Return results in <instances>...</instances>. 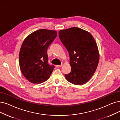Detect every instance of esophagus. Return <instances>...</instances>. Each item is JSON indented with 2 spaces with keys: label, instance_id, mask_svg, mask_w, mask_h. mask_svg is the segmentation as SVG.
<instances>
[{
  "label": "esophagus",
  "instance_id": "esophagus-1",
  "mask_svg": "<svg viewBox=\"0 0 120 120\" xmlns=\"http://www.w3.org/2000/svg\"><path fill=\"white\" fill-rule=\"evenodd\" d=\"M62 66V64H61V65H56V67L57 68H60V67H61Z\"/></svg>",
  "mask_w": 120,
  "mask_h": 120
}]
</instances>
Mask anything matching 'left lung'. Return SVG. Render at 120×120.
Here are the masks:
<instances>
[{"label":"left lung","instance_id":"left-lung-1","mask_svg":"<svg viewBox=\"0 0 120 120\" xmlns=\"http://www.w3.org/2000/svg\"><path fill=\"white\" fill-rule=\"evenodd\" d=\"M59 38L68 50L71 72L65 74L68 82L77 85L88 82L96 70L99 52L96 42L89 32L73 27L59 31Z\"/></svg>","mask_w":120,"mask_h":120}]
</instances>
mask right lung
<instances>
[{
  "label": "right lung",
  "instance_id": "1",
  "mask_svg": "<svg viewBox=\"0 0 120 120\" xmlns=\"http://www.w3.org/2000/svg\"><path fill=\"white\" fill-rule=\"evenodd\" d=\"M57 36L55 30H37L23 41L19 54L22 73L30 82L40 84L49 78L55 66L50 65L48 48Z\"/></svg>",
  "mask_w": 120,
  "mask_h": 120
}]
</instances>
